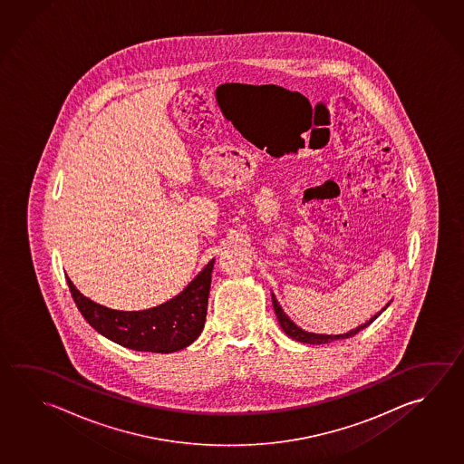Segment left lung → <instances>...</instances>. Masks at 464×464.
<instances>
[{"label": "left lung", "instance_id": "1", "mask_svg": "<svg viewBox=\"0 0 464 464\" xmlns=\"http://www.w3.org/2000/svg\"><path fill=\"white\" fill-rule=\"evenodd\" d=\"M271 301H273V307H275V314H276V317H278L279 325H281V329L285 330V334H286L287 337L297 340V342H301V343H309V345H322V343H330V342H334V340H343V338L353 337L360 330L366 329L370 324L376 321L381 314L388 309L389 304L392 303V299H391L381 311L376 312V314L371 317L370 321H366L364 324H362V325H358L356 329L350 330V332H346V334H338V335H327V334H314V332H307V330L301 329L297 324H295V322L289 319V315H286V312L283 311V307L279 305L276 295H273V293H271Z\"/></svg>", "mask_w": 464, "mask_h": 464}]
</instances>
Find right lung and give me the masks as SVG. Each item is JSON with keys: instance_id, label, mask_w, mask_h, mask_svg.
Here are the masks:
<instances>
[{"instance_id": "right-lung-1", "label": "right lung", "mask_w": 464, "mask_h": 464, "mask_svg": "<svg viewBox=\"0 0 464 464\" xmlns=\"http://www.w3.org/2000/svg\"><path fill=\"white\" fill-rule=\"evenodd\" d=\"M214 258L167 303L145 311H116L82 295L67 276L78 311L102 337L135 352L173 353L201 335L208 314Z\"/></svg>"}]
</instances>
